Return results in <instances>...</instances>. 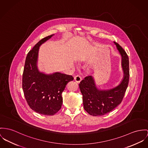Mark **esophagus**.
Instances as JSON below:
<instances>
[{
  "instance_id": "esophagus-1",
  "label": "esophagus",
  "mask_w": 148,
  "mask_h": 148,
  "mask_svg": "<svg viewBox=\"0 0 148 148\" xmlns=\"http://www.w3.org/2000/svg\"><path fill=\"white\" fill-rule=\"evenodd\" d=\"M74 80H75L77 83H79L81 81V80H82V78L80 77V75H76V76L74 77Z\"/></svg>"
}]
</instances>
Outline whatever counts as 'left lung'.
I'll return each mask as SVG.
<instances>
[{"instance_id":"1","label":"left lung","mask_w":148,"mask_h":148,"mask_svg":"<svg viewBox=\"0 0 148 148\" xmlns=\"http://www.w3.org/2000/svg\"><path fill=\"white\" fill-rule=\"evenodd\" d=\"M122 57V67L125 75L121 83L109 90H99L92 76H87L79 84L83 96L85 110L93 116H102L109 113L118 106L123 100L127 88L129 78V58L123 48L114 42Z\"/></svg>"}]
</instances>
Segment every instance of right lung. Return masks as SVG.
<instances>
[{"instance_id":"right-lung-1","label":"right lung","mask_w":148,"mask_h":148,"mask_svg":"<svg viewBox=\"0 0 148 148\" xmlns=\"http://www.w3.org/2000/svg\"><path fill=\"white\" fill-rule=\"evenodd\" d=\"M53 34L38 42L27 53L23 74V89L30 108L39 114L53 115L58 112L62 104L61 94L72 75L55 73L46 75L39 73L36 61L39 46Z\"/></svg>"}]
</instances>
